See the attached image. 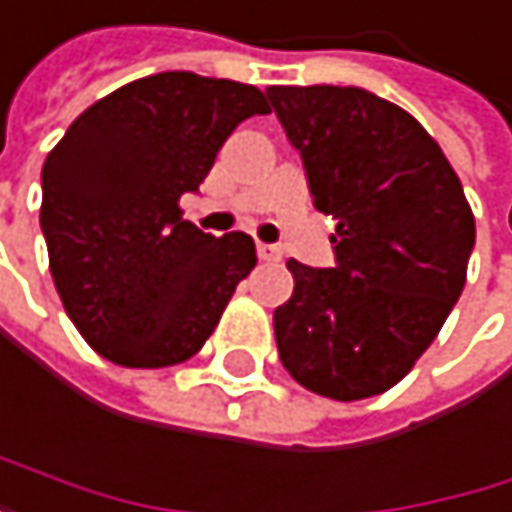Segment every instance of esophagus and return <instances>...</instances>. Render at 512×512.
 I'll return each instance as SVG.
<instances>
[{"label":"esophagus","mask_w":512,"mask_h":512,"mask_svg":"<svg viewBox=\"0 0 512 512\" xmlns=\"http://www.w3.org/2000/svg\"><path fill=\"white\" fill-rule=\"evenodd\" d=\"M256 253H259L262 262H280L283 259L280 247H274V244H256Z\"/></svg>","instance_id":"esophagus-1"}]
</instances>
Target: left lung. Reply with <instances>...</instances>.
<instances>
[{
	"instance_id": "obj_1",
	"label": "left lung",
	"mask_w": 512,
	"mask_h": 512,
	"mask_svg": "<svg viewBox=\"0 0 512 512\" xmlns=\"http://www.w3.org/2000/svg\"><path fill=\"white\" fill-rule=\"evenodd\" d=\"M265 93L316 211L338 220L335 268L286 262L295 289L274 310L280 362L316 395H380L407 377L465 289L477 229L462 180L404 108L368 90Z\"/></svg>"
}]
</instances>
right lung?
<instances>
[{"label":"right lung","mask_w":512,"mask_h":512,"mask_svg":"<svg viewBox=\"0 0 512 512\" xmlns=\"http://www.w3.org/2000/svg\"><path fill=\"white\" fill-rule=\"evenodd\" d=\"M265 93L193 72L138 78L90 105L41 168L53 286L84 341L123 368L196 356L256 265L244 232L183 220L220 147Z\"/></svg>","instance_id":"1"}]
</instances>
